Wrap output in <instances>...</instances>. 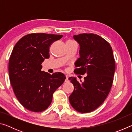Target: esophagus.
<instances>
[{"instance_id":"obj_1","label":"esophagus","mask_w":132,"mask_h":132,"mask_svg":"<svg viewBox=\"0 0 132 132\" xmlns=\"http://www.w3.org/2000/svg\"><path fill=\"white\" fill-rule=\"evenodd\" d=\"M69 79H68V75H66V80H65V82H69Z\"/></svg>"}]
</instances>
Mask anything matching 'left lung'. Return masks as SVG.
<instances>
[{"label": "left lung", "instance_id": "obj_1", "mask_svg": "<svg viewBox=\"0 0 132 132\" xmlns=\"http://www.w3.org/2000/svg\"><path fill=\"white\" fill-rule=\"evenodd\" d=\"M73 38L80 45L74 72L87 75L82 82L75 77L69 78L74 86L69 102L75 110L88 113L98 108L108 96L113 82L115 60L110 44L99 35L80 34L73 35Z\"/></svg>", "mask_w": 132, "mask_h": 132}]
</instances>
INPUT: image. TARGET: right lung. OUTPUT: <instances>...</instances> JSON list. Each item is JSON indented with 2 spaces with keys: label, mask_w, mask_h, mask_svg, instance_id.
<instances>
[{
  "label": "right lung",
  "mask_w": 132,
  "mask_h": 132,
  "mask_svg": "<svg viewBox=\"0 0 132 132\" xmlns=\"http://www.w3.org/2000/svg\"><path fill=\"white\" fill-rule=\"evenodd\" d=\"M62 35L44 33L26 35L15 45L9 62L10 83L24 108L38 112L48 108L53 93L66 79L61 72L42 71V63L50 57L49 49Z\"/></svg>",
  "instance_id": "1"
}]
</instances>
